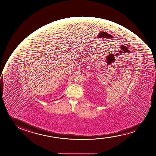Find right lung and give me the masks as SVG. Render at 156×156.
I'll return each instance as SVG.
<instances>
[{
  "label": "right lung",
  "mask_w": 156,
  "mask_h": 156,
  "mask_svg": "<svg viewBox=\"0 0 156 156\" xmlns=\"http://www.w3.org/2000/svg\"><path fill=\"white\" fill-rule=\"evenodd\" d=\"M63 96H62V98H63Z\"/></svg>",
  "instance_id": "obj_1"
}]
</instances>
